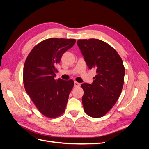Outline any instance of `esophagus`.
Wrapping results in <instances>:
<instances>
[{
  "instance_id": "34e87169",
  "label": "esophagus",
  "mask_w": 149,
  "mask_h": 149,
  "mask_svg": "<svg viewBox=\"0 0 149 149\" xmlns=\"http://www.w3.org/2000/svg\"><path fill=\"white\" fill-rule=\"evenodd\" d=\"M74 87H79L80 86V83L74 81Z\"/></svg>"
}]
</instances>
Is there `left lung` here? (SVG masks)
<instances>
[{
    "label": "left lung",
    "instance_id": "left-lung-1",
    "mask_svg": "<svg viewBox=\"0 0 149 149\" xmlns=\"http://www.w3.org/2000/svg\"><path fill=\"white\" fill-rule=\"evenodd\" d=\"M77 44L89 69H95L93 83H84V111L92 118L104 116L119 97L124 84L125 68L115 49L102 40H78Z\"/></svg>",
    "mask_w": 149,
    "mask_h": 149
}]
</instances>
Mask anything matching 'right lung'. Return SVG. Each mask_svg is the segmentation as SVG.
<instances>
[{"instance_id": "1", "label": "right lung", "mask_w": 149, "mask_h": 149, "mask_svg": "<svg viewBox=\"0 0 149 149\" xmlns=\"http://www.w3.org/2000/svg\"><path fill=\"white\" fill-rule=\"evenodd\" d=\"M75 39L52 38L37 45L30 52L24 66L25 91L41 113L55 118L65 111L74 81L55 77L63 53L73 47Z\"/></svg>"}]
</instances>
